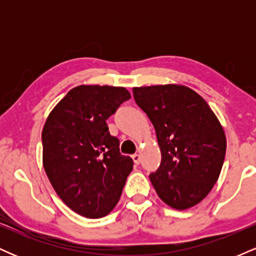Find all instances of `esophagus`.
I'll return each mask as SVG.
<instances>
[{
	"label": "esophagus",
	"instance_id": "obj_1",
	"mask_svg": "<svg viewBox=\"0 0 256 256\" xmlns=\"http://www.w3.org/2000/svg\"><path fill=\"white\" fill-rule=\"evenodd\" d=\"M132 160L134 161V164H136V165H140V154H134V155H132Z\"/></svg>",
	"mask_w": 256,
	"mask_h": 256
}]
</instances>
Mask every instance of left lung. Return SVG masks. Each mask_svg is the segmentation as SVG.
<instances>
[{
    "label": "left lung",
    "instance_id": "1",
    "mask_svg": "<svg viewBox=\"0 0 256 256\" xmlns=\"http://www.w3.org/2000/svg\"><path fill=\"white\" fill-rule=\"evenodd\" d=\"M134 98L156 132L161 164L149 178L158 198L176 210L198 204L224 164L226 138L218 118L183 85L134 88Z\"/></svg>",
    "mask_w": 256,
    "mask_h": 256
}]
</instances>
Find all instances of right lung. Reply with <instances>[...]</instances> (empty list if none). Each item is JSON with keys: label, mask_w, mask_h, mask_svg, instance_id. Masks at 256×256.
<instances>
[{"label": "right lung", "mask_w": 256, "mask_h": 256, "mask_svg": "<svg viewBox=\"0 0 256 256\" xmlns=\"http://www.w3.org/2000/svg\"><path fill=\"white\" fill-rule=\"evenodd\" d=\"M131 98L125 88L79 85L67 92L42 131L43 166L60 198L85 218L107 216L134 167L107 119Z\"/></svg>", "instance_id": "1"}]
</instances>
